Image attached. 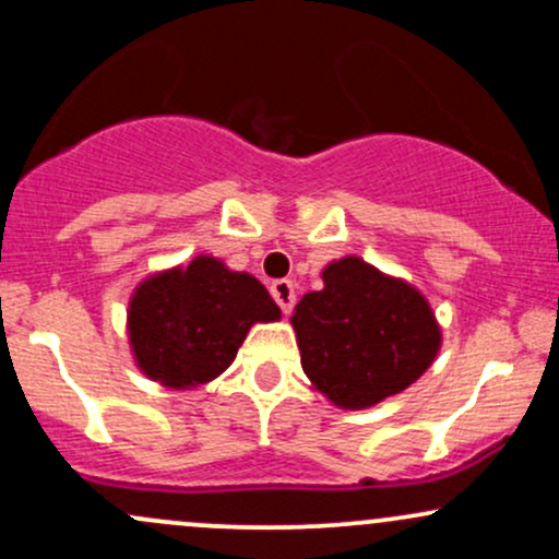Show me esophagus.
Here are the masks:
<instances>
[{"label": "esophagus", "instance_id": "34e87169", "mask_svg": "<svg viewBox=\"0 0 559 559\" xmlns=\"http://www.w3.org/2000/svg\"><path fill=\"white\" fill-rule=\"evenodd\" d=\"M271 294L275 299V305L281 307V312H292L294 310V301H297V292H294V284L292 281L281 278V281H273L271 284Z\"/></svg>", "mask_w": 559, "mask_h": 559}]
</instances>
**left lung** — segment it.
I'll list each match as a JSON object with an SVG mask.
<instances>
[{"label": "left lung", "instance_id": "8db88e82", "mask_svg": "<svg viewBox=\"0 0 559 559\" xmlns=\"http://www.w3.org/2000/svg\"><path fill=\"white\" fill-rule=\"evenodd\" d=\"M301 370L336 407L365 409L431 368L441 329L426 297L360 258L331 262L294 307Z\"/></svg>", "mask_w": 559, "mask_h": 559}]
</instances>
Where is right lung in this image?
Listing matches in <instances>:
<instances>
[{
    "label": "right lung",
    "mask_w": 559,
    "mask_h": 559,
    "mask_svg": "<svg viewBox=\"0 0 559 559\" xmlns=\"http://www.w3.org/2000/svg\"><path fill=\"white\" fill-rule=\"evenodd\" d=\"M278 318V305L254 275L199 254L186 267L141 281L128 305V342L144 376L191 389L236 360L254 323Z\"/></svg>",
    "instance_id": "add662e5"
}]
</instances>
